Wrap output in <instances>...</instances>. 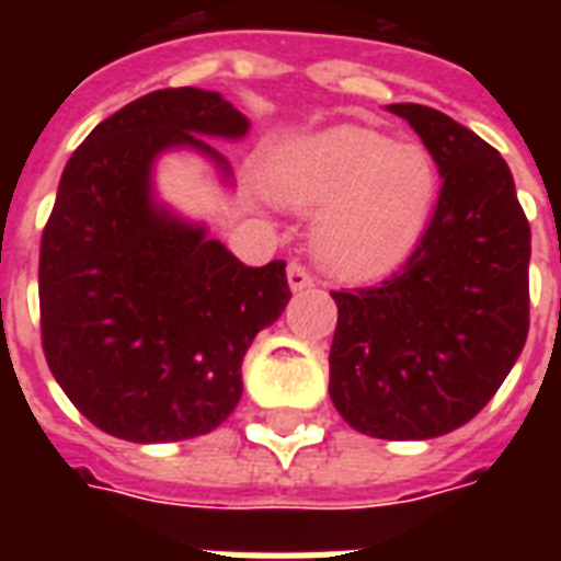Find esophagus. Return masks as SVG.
<instances>
[{
	"label": "esophagus",
	"instance_id": "obj_1",
	"mask_svg": "<svg viewBox=\"0 0 561 561\" xmlns=\"http://www.w3.org/2000/svg\"><path fill=\"white\" fill-rule=\"evenodd\" d=\"M288 285L294 294H302V290L314 288V276H311V273H308L302 264L290 262L288 264Z\"/></svg>",
	"mask_w": 561,
	"mask_h": 561
}]
</instances>
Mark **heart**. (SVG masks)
Returning <instances> with one entry per match:
<instances>
[{
	"mask_svg": "<svg viewBox=\"0 0 561 561\" xmlns=\"http://www.w3.org/2000/svg\"><path fill=\"white\" fill-rule=\"evenodd\" d=\"M264 186L285 209H317L311 250L325 271L367 279L413 253L434 211L439 171L425 145L341 125L288 145Z\"/></svg>",
	"mask_w": 561,
	"mask_h": 561,
	"instance_id": "1",
	"label": "heart"
}]
</instances>
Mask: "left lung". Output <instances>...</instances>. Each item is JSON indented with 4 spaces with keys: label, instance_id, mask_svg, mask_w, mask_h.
Segmentation results:
<instances>
[{
    "label": "left lung",
    "instance_id": "obj_1",
    "mask_svg": "<svg viewBox=\"0 0 561 561\" xmlns=\"http://www.w3.org/2000/svg\"><path fill=\"white\" fill-rule=\"evenodd\" d=\"M443 178L410 259L381 285L332 290L329 396L360 434L434 439L504 383L530 329V224L504 157L422 104H390Z\"/></svg>",
    "mask_w": 561,
    "mask_h": 561
}]
</instances>
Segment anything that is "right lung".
Returning <instances> with one entry per match:
<instances>
[{
	"label": "right lung",
	"mask_w": 561,
	"mask_h": 561,
	"mask_svg": "<svg viewBox=\"0 0 561 561\" xmlns=\"http://www.w3.org/2000/svg\"><path fill=\"white\" fill-rule=\"evenodd\" d=\"M250 118L220 92L157 90L104 118L69 157L39 244V329L55 381L104 434L180 443L241 399V364L290 299L285 262L247 267L153 188L162 153L194 151Z\"/></svg>",
	"instance_id": "1"
}]
</instances>
